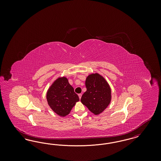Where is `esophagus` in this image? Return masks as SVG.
<instances>
[{"label": "esophagus", "instance_id": "obj_1", "mask_svg": "<svg viewBox=\"0 0 161 161\" xmlns=\"http://www.w3.org/2000/svg\"><path fill=\"white\" fill-rule=\"evenodd\" d=\"M81 96H82V95H81V93L78 94V97H79V98H80V99H81Z\"/></svg>", "mask_w": 161, "mask_h": 161}]
</instances>
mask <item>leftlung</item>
I'll return each mask as SVG.
<instances>
[{"label":"left lung","mask_w":161,"mask_h":161,"mask_svg":"<svg viewBox=\"0 0 161 161\" xmlns=\"http://www.w3.org/2000/svg\"><path fill=\"white\" fill-rule=\"evenodd\" d=\"M87 91L81 101L95 115L103 112L111 100V89L106 80L100 74H92L86 78Z\"/></svg>","instance_id":"obj_1"}]
</instances>
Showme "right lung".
Here are the masks:
<instances>
[{
    "mask_svg": "<svg viewBox=\"0 0 161 161\" xmlns=\"http://www.w3.org/2000/svg\"><path fill=\"white\" fill-rule=\"evenodd\" d=\"M46 98L49 106L57 115L65 116L79 101V97L66 77L58 78L48 89Z\"/></svg>",
    "mask_w": 161,
    "mask_h": 161,
    "instance_id": "right-lung-1",
    "label": "right lung"
}]
</instances>
